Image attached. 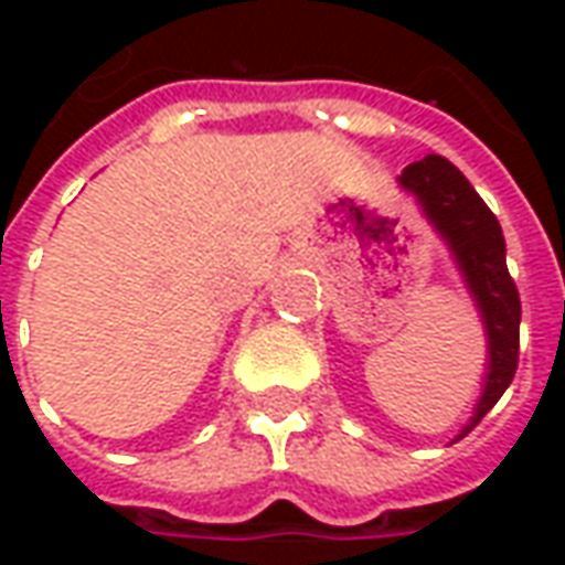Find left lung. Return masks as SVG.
<instances>
[{
  "label": "left lung",
  "mask_w": 565,
  "mask_h": 565,
  "mask_svg": "<svg viewBox=\"0 0 565 565\" xmlns=\"http://www.w3.org/2000/svg\"><path fill=\"white\" fill-rule=\"evenodd\" d=\"M399 184L408 193H415L417 202L424 205L426 217L436 223L438 233L445 235L487 327L490 372H487L484 396L475 408V417L457 436L462 438L499 403V396L505 393L518 372L521 296H518L514 278L505 266V238H502L497 214L487 209L484 199L475 193V186L462 178L454 162L429 153L424 160L405 166Z\"/></svg>",
  "instance_id": "obj_1"
}]
</instances>
